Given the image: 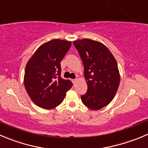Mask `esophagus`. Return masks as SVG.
Listing matches in <instances>:
<instances>
[{
	"instance_id": "34e87169",
	"label": "esophagus",
	"mask_w": 148,
	"mask_h": 148,
	"mask_svg": "<svg viewBox=\"0 0 148 148\" xmlns=\"http://www.w3.org/2000/svg\"><path fill=\"white\" fill-rule=\"evenodd\" d=\"M77 79H71V82H73V84H75V83L77 82Z\"/></svg>"
}]
</instances>
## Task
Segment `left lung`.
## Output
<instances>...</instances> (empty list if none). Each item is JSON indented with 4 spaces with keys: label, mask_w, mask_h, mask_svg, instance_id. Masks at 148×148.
<instances>
[{
    "label": "left lung",
    "mask_w": 148,
    "mask_h": 148,
    "mask_svg": "<svg viewBox=\"0 0 148 148\" xmlns=\"http://www.w3.org/2000/svg\"><path fill=\"white\" fill-rule=\"evenodd\" d=\"M84 65L87 91L81 96L82 103L92 110H99L112 101L120 84L115 58L98 41L82 39L73 42Z\"/></svg>",
    "instance_id": "obj_1"
}]
</instances>
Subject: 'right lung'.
<instances>
[{"mask_svg": "<svg viewBox=\"0 0 148 148\" xmlns=\"http://www.w3.org/2000/svg\"><path fill=\"white\" fill-rule=\"evenodd\" d=\"M71 45L70 41L51 40L36 50L26 65L24 87L33 103L42 108L61 104L72 87L70 80L61 77V61Z\"/></svg>", "mask_w": 148, "mask_h": 148, "instance_id": "right-lung-1", "label": "right lung"}]
</instances>
